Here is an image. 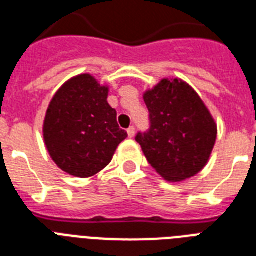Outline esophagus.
I'll return each mask as SVG.
<instances>
[{"instance_id":"obj_1","label":"esophagus","mask_w":256,"mask_h":256,"mask_svg":"<svg viewBox=\"0 0 256 256\" xmlns=\"http://www.w3.org/2000/svg\"><path fill=\"white\" fill-rule=\"evenodd\" d=\"M134 134H136V128H134V126H130V128H128V138H132V136H134Z\"/></svg>"}]
</instances>
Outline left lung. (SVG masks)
Instances as JSON below:
<instances>
[{"instance_id":"1","label":"left lung","mask_w":256,"mask_h":256,"mask_svg":"<svg viewBox=\"0 0 256 256\" xmlns=\"http://www.w3.org/2000/svg\"><path fill=\"white\" fill-rule=\"evenodd\" d=\"M144 100L150 128L136 141L150 165L168 181L198 174L210 160L218 128L196 91L178 79H164Z\"/></svg>"}]
</instances>
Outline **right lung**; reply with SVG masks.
<instances>
[{
  "label": "right lung",
  "instance_id": "1",
  "mask_svg": "<svg viewBox=\"0 0 256 256\" xmlns=\"http://www.w3.org/2000/svg\"><path fill=\"white\" fill-rule=\"evenodd\" d=\"M108 88L88 74L75 76L54 94L44 120V141L62 170L91 177L108 165L128 132L107 103Z\"/></svg>",
  "mask_w": 256,
  "mask_h": 256
}]
</instances>
